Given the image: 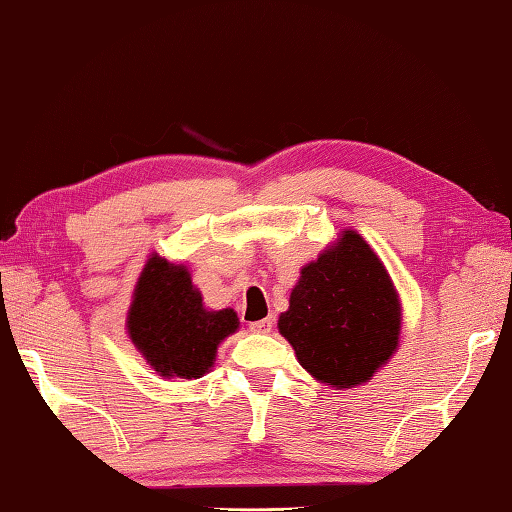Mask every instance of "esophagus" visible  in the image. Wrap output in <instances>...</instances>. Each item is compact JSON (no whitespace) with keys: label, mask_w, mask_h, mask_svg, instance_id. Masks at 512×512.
<instances>
[{"label":"esophagus","mask_w":512,"mask_h":512,"mask_svg":"<svg viewBox=\"0 0 512 512\" xmlns=\"http://www.w3.org/2000/svg\"><path fill=\"white\" fill-rule=\"evenodd\" d=\"M273 324H275V319L273 317H266V319H259V322H253L250 324V330H253V333H270V330H273Z\"/></svg>","instance_id":"34e87169"}]
</instances>
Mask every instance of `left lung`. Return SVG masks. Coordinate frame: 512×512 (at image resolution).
<instances>
[{
    "label": "left lung",
    "mask_w": 512,
    "mask_h": 512,
    "mask_svg": "<svg viewBox=\"0 0 512 512\" xmlns=\"http://www.w3.org/2000/svg\"><path fill=\"white\" fill-rule=\"evenodd\" d=\"M277 328L317 382L357 388L397 353L402 299L375 250L344 228L299 270Z\"/></svg>",
    "instance_id": "obj_1"
}]
</instances>
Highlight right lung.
<instances>
[{"label":"right lung","instance_id":"1","mask_svg":"<svg viewBox=\"0 0 512 512\" xmlns=\"http://www.w3.org/2000/svg\"><path fill=\"white\" fill-rule=\"evenodd\" d=\"M239 330L233 308L210 310L186 264L148 255L126 313V333L162 379H199L217 348Z\"/></svg>","mask_w":512,"mask_h":512}]
</instances>
